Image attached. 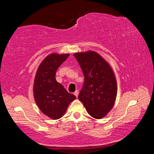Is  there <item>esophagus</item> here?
<instances>
[{"mask_svg": "<svg viewBox=\"0 0 154 154\" xmlns=\"http://www.w3.org/2000/svg\"><path fill=\"white\" fill-rule=\"evenodd\" d=\"M78 94H79V91H78V90H76V91H75V92H74V95H75V96H76V97L77 98Z\"/></svg>", "mask_w": 154, "mask_h": 154, "instance_id": "esophagus-1", "label": "esophagus"}]
</instances>
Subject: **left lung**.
I'll list each match as a JSON object with an SVG mask.
<instances>
[{"label":"left lung","mask_w":154,"mask_h":154,"mask_svg":"<svg viewBox=\"0 0 154 154\" xmlns=\"http://www.w3.org/2000/svg\"><path fill=\"white\" fill-rule=\"evenodd\" d=\"M84 75V83L78 98L88 113L96 119L106 116L117 96V83L109 64L95 51L73 54Z\"/></svg>","instance_id":"8db88e82"}]
</instances>
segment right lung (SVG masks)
Wrapping results in <instances>:
<instances>
[{
    "label": "right lung",
    "instance_id": "add662e5",
    "mask_svg": "<svg viewBox=\"0 0 154 154\" xmlns=\"http://www.w3.org/2000/svg\"><path fill=\"white\" fill-rule=\"evenodd\" d=\"M69 54H51L41 62L34 82V97L40 110L53 119L60 118L75 96L57 82L56 72Z\"/></svg>",
    "mask_w": 154,
    "mask_h": 154
}]
</instances>
